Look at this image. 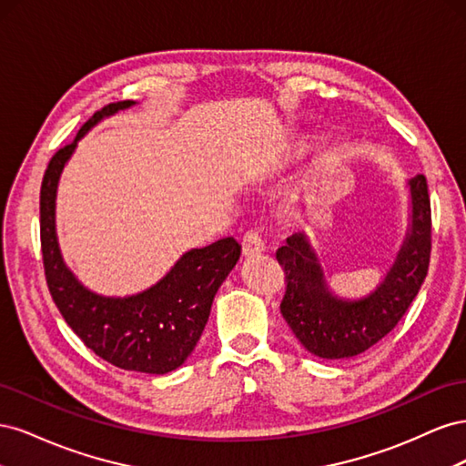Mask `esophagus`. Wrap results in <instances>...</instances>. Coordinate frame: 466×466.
Returning a JSON list of instances; mask_svg holds the SVG:
<instances>
[{"instance_id":"34e87169","label":"esophagus","mask_w":466,"mask_h":466,"mask_svg":"<svg viewBox=\"0 0 466 466\" xmlns=\"http://www.w3.org/2000/svg\"><path fill=\"white\" fill-rule=\"evenodd\" d=\"M266 250V245L262 241V237L257 231H248L243 237V257L245 258H255Z\"/></svg>"}]
</instances>
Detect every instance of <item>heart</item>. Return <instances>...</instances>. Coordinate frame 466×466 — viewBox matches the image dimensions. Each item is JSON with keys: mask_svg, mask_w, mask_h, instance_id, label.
Instances as JSON below:
<instances>
[{"mask_svg": "<svg viewBox=\"0 0 466 466\" xmlns=\"http://www.w3.org/2000/svg\"><path fill=\"white\" fill-rule=\"evenodd\" d=\"M303 153H305V149L301 146H295V147L279 151L276 157L270 161V168H268V171H270L272 175L281 173L284 168L291 167L295 161H299L303 157Z\"/></svg>", "mask_w": 466, "mask_h": 466, "instance_id": "obj_1", "label": "heart"}]
</instances>
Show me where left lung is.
<instances>
[{
	"label": "left lung",
	"mask_w": 466,
	"mask_h": 466,
	"mask_svg": "<svg viewBox=\"0 0 466 466\" xmlns=\"http://www.w3.org/2000/svg\"><path fill=\"white\" fill-rule=\"evenodd\" d=\"M408 225L402 243L379 284L360 298L338 295L305 231L288 237L276 258L288 289L279 311L301 346L322 360L363 354L387 336L424 284L431 250V211L424 175L406 180Z\"/></svg>",
	"instance_id": "left-lung-1"
}]
</instances>
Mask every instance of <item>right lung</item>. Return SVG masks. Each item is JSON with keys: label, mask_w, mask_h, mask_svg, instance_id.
<instances>
[{"label": "right lung", "mask_w": 466, "mask_h": 466, "mask_svg": "<svg viewBox=\"0 0 466 466\" xmlns=\"http://www.w3.org/2000/svg\"><path fill=\"white\" fill-rule=\"evenodd\" d=\"M120 101L83 124L74 144L54 155L40 188V241L48 289L62 317L98 358L120 370L165 375L180 368L198 344L211 303L241 257L235 237L190 248L153 286L132 295H103L81 284L62 257L56 231V198L67 161L98 122L132 108Z\"/></svg>", "instance_id": "add662e5"}]
</instances>
